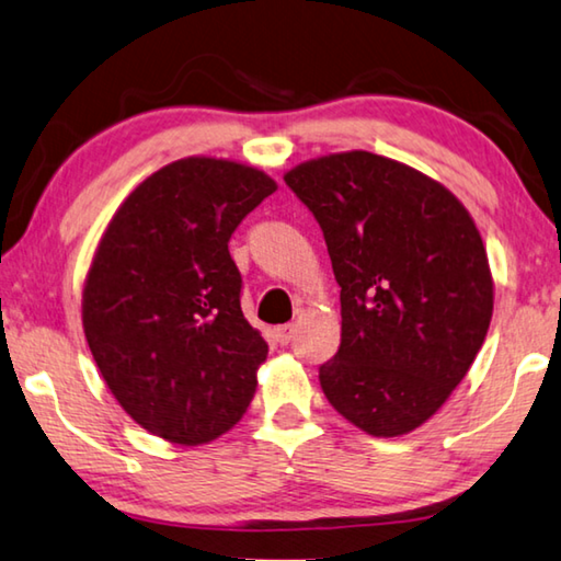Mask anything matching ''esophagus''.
<instances>
[{"mask_svg":"<svg viewBox=\"0 0 561 561\" xmlns=\"http://www.w3.org/2000/svg\"><path fill=\"white\" fill-rule=\"evenodd\" d=\"M295 332H297L295 324H282V327L274 329V336H277V342L282 346H287L291 342V336H295Z\"/></svg>","mask_w":561,"mask_h":561,"instance_id":"1","label":"esophagus"}]
</instances>
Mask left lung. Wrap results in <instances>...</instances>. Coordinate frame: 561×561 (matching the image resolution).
Instances as JSON below:
<instances>
[{"mask_svg": "<svg viewBox=\"0 0 561 561\" xmlns=\"http://www.w3.org/2000/svg\"><path fill=\"white\" fill-rule=\"evenodd\" d=\"M284 182L322 227L342 299V344L319 385L375 437L420 426L482 350L494 289L455 194L371 152L312 159Z\"/></svg>", "mask_w": 561, "mask_h": 561, "instance_id": "8db88e82", "label": "left lung"}]
</instances>
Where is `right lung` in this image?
I'll list each match as a JSON object with an SVG mask.
<instances>
[{"label": "right lung", "mask_w": 561, "mask_h": 561, "mask_svg": "<svg viewBox=\"0 0 561 561\" xmlns=\"http://www.w3.org/2000/svg\"><path fill=\"white\" fill-rule=\"evenodd\" d=\"M274 190L254 167L190 157L141 182L106 227L84 284L87 344L157 437L204 444L252 402L270 346L242 314L229 239Z\"/></svg>", "instance_id": "obj_1"}]
</instances>
